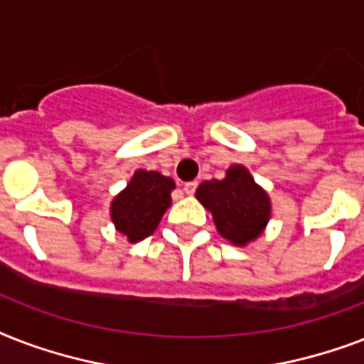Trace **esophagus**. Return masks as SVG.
I'll use <instances>...</instances> for the list:
<instances>
[{"label": "esophagus", "mask_w": 364, "mask_h": 364, "mask_svg": "<svg viewBox=\"0 0 364 364\" xmlns=\"http://www.w3.org/2000/svg\"><path fill=\"white\" fill-rule=\"evenodd\" d=\"M196 188H198V183H196V181H188V183H185V187H183V191H185V193H187V194H194V191H196Z\"/></svg>", "instance_id": "obj_1"}]
</instances>
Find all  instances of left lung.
Segmentation results:
<instances>
[{
    "instance_id": "obj_1",
    "label": "left lung",
    "mask_w": 364,
    "mask_h": 364,
    "mask_svg": "<svg viewBox=\"0 0 364 364\" xmlns=\"http://www.w3.org/2000/svg\"><path fill=\"white\" fill-rule=\"evenodd\" d=\"M196 198L213 213L217 230L236 245L262 232L270 219V200L243 166H232L225 179L204 181Z\"/></svg>"
}]
</instances>
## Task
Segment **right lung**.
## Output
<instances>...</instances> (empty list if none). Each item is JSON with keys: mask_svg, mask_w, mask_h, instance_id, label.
Returning a JSON list of instances; mask_svg holds the SVG:
<instances>
[{"mask_svg": "<svg viewBox=\"0 0 364 364\" xmlns=\"http://www.w3.org/2000/svg\"><path fill=\"white\" fill-rule=\"evenodd\" d=\"M176 183L159 171H136L130 185L111 205V217L119 232L130 242H139L159 227L166 208L170 205V193Z\"/></svg>", "mask_w": 364, "mask_h": 364, "instance_id": "obj_1", "label": "right lung"}]
</instances>
